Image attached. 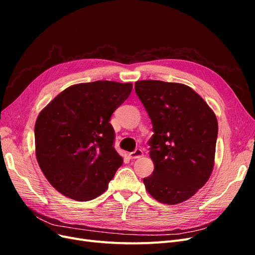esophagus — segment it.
Wrapping results in <instances>:
<instances>
[{
	"mask_svg": "<svg viewBox=\"0 0 255 255\" xmlns=\"http://www.w3.org/2000/svg\"><path fill=\"white\" fill-rule=\"evenodd\" d=\"M143 156V151L141 149H136L135 151L128 153V157L130 159H135V158H139Z\"/></svg>",
	"mask_w": 255,
	"mask_h": 255,
	"instance_id": "esophagus-1",
	"label": "esophagus"
}]
</instances>
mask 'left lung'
Instances as JSON below:
<instances>
[{
	"instance_id": "obj_1",
	"label": "left lung",
	"mask_w": 255,
	"mask_h": 255,
	"mask_svg": "<svg viewBox=\"0 0 255 255\" xmlns=\"http://www.w3.org/2000/svg\"><path fill=\"white\" fill-rule=\"evenodd\" d=\"M135 91L154 132L149 140L154 170L143 179L145 189L160 203L186 201L212 174L218 135L216 115L184 84L138 81Z\"/></svg>"
}]
</instances>
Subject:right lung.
Returning <instances> with one entry per match:
<instances>
[{"label":"right lung","instance_id":"1","mask_svg":"<svg viewBox=\"0 0 255 255\" xmlns=\"http://www.w3.org/2000/svg\"><path fill=\"white\" fill-rule=\"evenodd\" d=\"M130 83L72 85L40 112L35 125L36 158L61 195L89 201L109 187L123 159L114 148L110 123L132 91Z\"/></svg>","mask_w":255,"mask_h":255}]
</instances>
